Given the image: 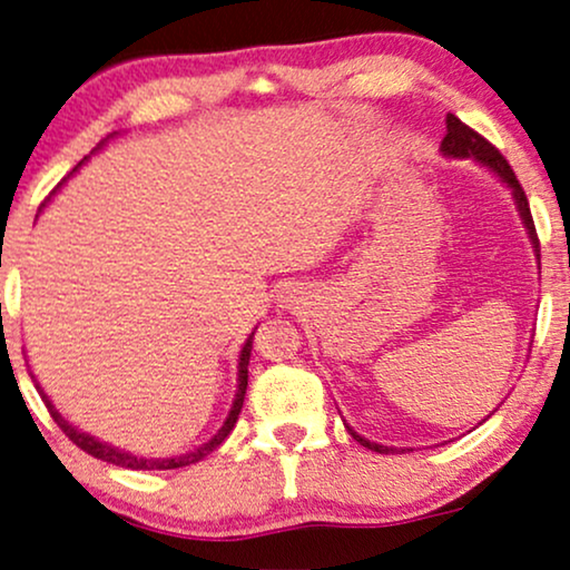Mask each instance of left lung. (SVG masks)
Here are the masks:
<instances>
[{
    "label": "left lung",
    "instance_id": "obj_1",
    "mask_svg": "<svg viewBox=\"0 0 570 570\" xmlns=\"http://www.w3.org/2000/svg\"><path fill=\"white\" fill-rule=\"evenodd\" d=\"M445 125H449V132H445L443 142H440V148H443L445 156H453V158H476L482 166H488V169H492L498 174L500 179L505 181L508 187L513 189V197H515V206H519V214L523 218V224H527L529 229V237H532L534 247H540V239H537V229H534V218H532V210H529V200H527V193H523L521 181L515 179V171L511 169V164L505 161V156L500 154V150L492 146V142H488L482 138L480 132H474L472 127L464 125L456 114H449V119H445ZM348 432H352V438L356 440V443H362L364 449L370 451H377V453H391L396 449H389V445H377V443H370V440H364L362 435H356V432L348 428ZM404 451V449H401Z\"/></svg>",
    "mask_w": 570,
    "mask_h": 570
}]
</instances>
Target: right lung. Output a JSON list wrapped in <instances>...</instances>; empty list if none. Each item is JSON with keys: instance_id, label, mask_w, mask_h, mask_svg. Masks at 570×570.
Here are the masks:
<instances>
[{"instance_id": "obj_1", "label": "right lung", "mask_w": 570, "mask_h": 570, "mask_svg": "<svg viewBox=\"0 0 570 570\" xmlns=\"http://www.w3.org/2000/svg\"><path fill=\"white\" fill-rule=\"evenodd\" d=\"M80 164H82V161H80ZM80 164H78V166H80ZM249 352H253V336L247 338V344H245V346H242V354H239V391H237V399H234V406H232L229 416H226L224 428L218 430L216 435L210 438L206 445H200V449H195V451H189V453H181V456H174V459H140V456H132V453H125V451H119V449H111V445L101 443V440H96V438L86 435V432L75 430L72 424L67 422L62 414L57 412L55 404H51L47 393L41 391V385H36V389L41 391L43 404H47L49 414H51V420L57 422V428L62 430L65 435L70 438L75 445H78V449H82L86 453H90V456H94V459H101V461H106V464H114V466L142 469V472H154V469H158V472H161V469H164V472H166V469H181V466L197 464V461L206 459L208 453H214V451L218 449V445L224 443L226 435H229V432L234 430V424H237V416H239V412H242V401H245V391H247V364H249Z\"/></svg>"}]
</instances>
